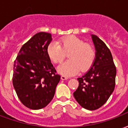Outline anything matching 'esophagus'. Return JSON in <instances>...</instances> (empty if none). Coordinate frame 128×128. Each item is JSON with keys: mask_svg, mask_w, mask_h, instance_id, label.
Instances as JSON below:
<instances>
[{"mask_svg": "<svg viewBox=\"0 0 128 128\" xmlns=\"http://www.w3.org/2000/svg\"><path fill=\"white\" fill-rule=\"evenodd\" d=\"M68 77L66 76H64V75H62L61 76V79L62 80H66V79H68Z\"/></svg>", "mask_w": 128, "mask_h": 128, "instance_id": "obj_1", "label": "esophagus"}]
</instances>
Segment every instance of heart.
I'll list each match as a JSON object with an SVG mask.
<instances>
[{
	"label": "heart",
	"mask_w": 128,
	"mask_h": 128,
	"mask_svg": "<svg viewBox=\"0 0 128 128\" xmlns=\"http://www.w3.org/2000/svg\"><path fill=\"white\" fill-rule=\"evenodd\" d=\"M47 54L56 64L62 63L68 54L70 60L58 67V72L64 76H72L80 70L86 72L91 68L96 58L94 47L75 36L62 38L58 44L50 43L47 48Z\"/></svg>",
	"instance_id": "1"
}]
</instances>
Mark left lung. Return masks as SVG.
<instances>
[{"instance_id":"left-lung-1","label":"left lung","mask_w":128,"mask_h":128,"mask_svg":"<svg viewBox=\"0 0 128 128\" xmlns=\"http://www.w3.org/2000/svg\"><path fill=\"white\" fill-rule=\"evenodd\" d=\"M96 58L90 70L78 78L79 85L73 94L79 105L95 110L105 104L116 86V68L110 49L96 36L92 35Z\"/></svg>"}]
</instances>
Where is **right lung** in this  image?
Masks as SVG:
<instances>
[{
	"instance_id": "obj_1",
	"label": "right lung",
	"mask_w": 128,
	"mask_h": 128,
	"mask_svg": "<svg viewBox=\"0 0 128 128\" xmlns=\"http://www.w3.org/2000/svg\"><path fill=\"white\" fill-rule=\"evenodd\" d=\"M52 35L40 32L21 47L14 62L12 84L18 99L31 110H40L52 100L60 76L47 54Z\"/></svg>"
}]
</instances>
